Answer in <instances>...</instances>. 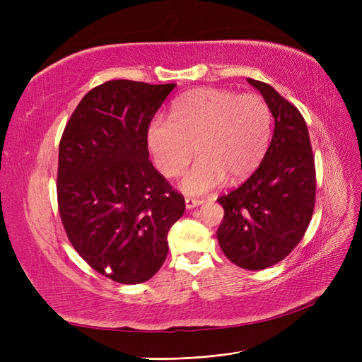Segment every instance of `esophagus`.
<instances>
[{
    "label": "esophagus",
    "instance_id": "1",
    "mask_svg": "<svg viewBox=\"0 0 362 362\" xmlns=\"http://www.w3.org/2000/svg\"><path fill=\"white\" fill-rule=\"evenodd\" d=\"M204 201L202 199H196V198H185V206L187 208H194L201 205Z\"/></svg>",
    "mask_w": 362,
    "mask_h": 362
}]
</instances>
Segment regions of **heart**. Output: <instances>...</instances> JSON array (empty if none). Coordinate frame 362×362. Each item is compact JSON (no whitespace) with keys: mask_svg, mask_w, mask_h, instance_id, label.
Wrapping results in <instances>:
<instances>
[{"mask_svg":"<svg viewBox=\"0 0 362 362\" xmlns=\"http://www.w3.org/2000/svg\"><path fill=\"white\" fill-rule=\"evenodd\" d=\"M272 112L258 93L201 87L181 96L170 119L158 116L148 128V145L157 169L175 178L194 149L199 158L184 173L180 187L202 194L225 178L238 182L259 166L270 141Z\"/></svg>","mask_w":362,"mask_h":362,"instance_id":"b5f03b06","label":"heart"}]
</instances>
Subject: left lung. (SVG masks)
Here are the masks:
<instances>
[{
    "mask_svg": "<svg viewBox=\"0 0 362 362\" xmlns=\"http://www.w3.org/2000/svg\"><path fill=\"white\" fill-rule=\"evenodd\" d=\"M247 83L269 104L275 129L258 169L217 199L225 210L217 240L234 264L262 270L290 255L308 229L315 204V164L298 108L267 83Z\"/></svg>",
    "mask_w": 362,
    "mask_h": 362,
    "instance_id": "8db88e82",
    "label": "left lung"
}]
</instances>
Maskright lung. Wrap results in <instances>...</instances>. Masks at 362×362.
I'll list each match as a JSON object with an SVG mask.
<instances>
[{
    "label": "right lung",
    "instance_id": "1",
    "mask_svg": "<svg viewBox=\"0 0 362 362\" xmlns=\"http://www.w3.org/2000/svg\"><path fill=\"white\" fill-rule=\"evenodd\" d=\"M175 84L112 80L93 87L60 139L57 202L80 257L105 278L140 284L168 255L182 194L152 166L148 128Z\"/></svg>",
    "mask_w": 362,
    "mask_h": 362
}]
</instances>
